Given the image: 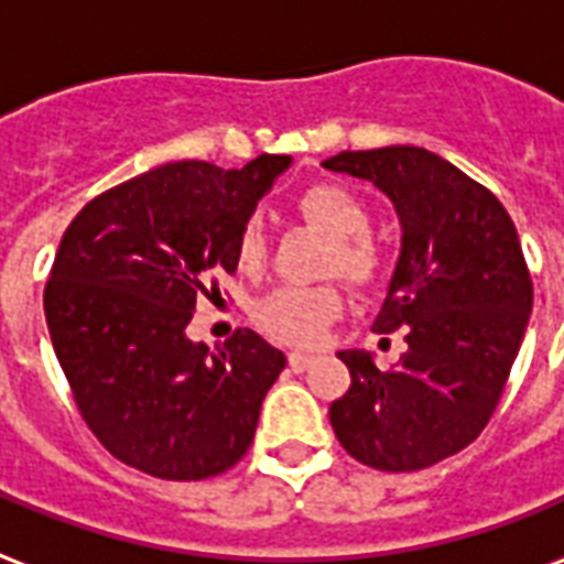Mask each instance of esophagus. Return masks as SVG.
I'll return each instance as SVG.
<instances>
[{
    "label": "esophagus",
    "instance_id": "34e87169",
    "mask_svg": "<svg viewBox=\"0 0 564 564\" xmlns=\"http://www.w3.org/2000/svg\"><path fill=\"white\" fill-rule=\"evenodd\" d=\"M314 361L316 356H311V352H290V367H293L295 373H304Z\"/></svg>",
    "mask_w": 564,
    "mask_h": 564
}]
</instances>
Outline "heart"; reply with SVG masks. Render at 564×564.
Masks as SVG:
<instances>
[{
  "label": "heart",
  "instance_id": "1",
  "mask_svg": "<svg viewBox=\"0 0 564 564\" xmlns=\"http://www.w3.org/2000/svg\"><path fill=\"white\" fill-rule=\"evenodd\" d=\"M295 208L304 220L332 236V250L325 269L340 271L346 281L367 286L382 271V250L367 236V208L365 203L344 185L335 182H316L307 185L295 197ZM265 253V236L257 218L241 224L236 236V260L241 269H257ZM344 311V293L335 283L319 286H281L257 302L253 316L262 332H269L286 344H314L323 328L337 319Z\"/></svg>",
  "mask_w": 564,
  "mask_h": 564
}]
</instances>
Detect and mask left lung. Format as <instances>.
Wrapping results in <instances>:
<instances>
[{
  "label": "left lung",
  "mask_w": 564,
  "mask_h": 564,
  "mask_svg": "<svg viewBox=\"0 0 564 564\" xmlns=\"http://www.w3.org/2000/svg\"><path fill=\"white\" fill-rule=\"evenodd\" d=\"M323 166L373 182L398 208L400 260L373 328H403L406 340L388 370L365 349L337 352L352 386L328 419L358 463L427 469L478 440L527 335L532 278L514 220L487 187L419 145L340 152Z\"/></svg>",
  "instance_id": "obj_1"
}]
</instances>
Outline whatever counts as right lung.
Instances as JSON below:
<instances>
[{"instance_id":"obj_1","label":"right lung","mask_w":564,"mask_h":564,"mask_svg":"<svg viewBox=\"0 0 564 564\" xmlns=\"http://www.w3.org/2000/svg\"><path fill=\"white\" fill-rule=\"evenodd\" d=\"M290 154L241 170L154 166L83 206L62 236L44 316L83 421L116 460L164 481H203L245 457L281 349L239 328L208 349L187 337L212 274H232L236 236ZM220 295V293H218Z\"/></svg>"}]
</instances>
